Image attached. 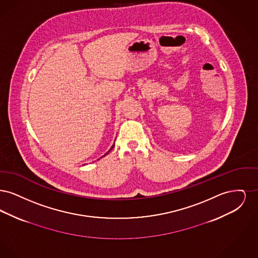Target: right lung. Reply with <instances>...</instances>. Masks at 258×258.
Segmentation results:
<instances>
[{
  "mask_svg": "<svg viewBox=\"0 0 258 258\" xmlns=\"http://www.w3.org/2000/svg\"><path fill=\"white\" fill-rule=\"evenodd\" d=\"M114 145H115V143H114V144H113V145H112V147H111L110 149H109V151H108V152H106V154H104V155H103V156H102V157H101V158H103V157H105V156H106V155H107V154H108V153H109V152H110L111 150H112V149H113V147H114ZM101 158H100V159H101ZM98 160H99V159H98Z\"/></svg>",
  "mask_w": 258,
  "mask_h": 258,
  "instance_id": "obj_1",
  "label": "right lung"
}]
</instances>
